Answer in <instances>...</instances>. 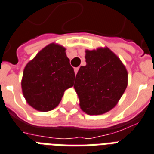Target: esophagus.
<instances>
[{"label":"esophagus","instance_id":"obj_1","mask_svg":"<svg viewBox=\"0 0 154 154\" xmlns=\"http://www.w3.org/2000/svg\"><path fill=\"white\" fill-rule=\"evenodd\" d=\"M78 70H79V68H75L74 69V72H75V74L77 75V72H78Z\"/></svg>","mask_w":154,"mask_h":154}]
</instances>
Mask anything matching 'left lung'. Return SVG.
Masks as SVG:
<instances>
[{"label":"left lung","mask_w":154,"mask_h":154,"mask_svg":"<svg viewBox=\"0 0 154 154\" xmlns=\"http://www.w3.org/2000/svg\"><path fill=\"white\" fill-rule=\"evenodd\" d=\"M85 62L74 84L80 106L88 115L104 114L117 104L126 90V68L109 48L85 51Z\"/></svg>","instance_id":"obj_1"}]
</instances>
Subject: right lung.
Returning <instances> with one entry per match:
<instances>
[{
	"label": "right lung",
	"mask_w": 154,
	"mask_h": 154,
	"mask_svg": "<svg viewBox=\"0 0 154 154\" xmlns=\"http://www.w3.org/2000/svg\"><path fill=\"white\" fill-rule=\"evenodd\" d=\"M75 72L66 56L65 48L51 43L26 64L22 88L29 105L40 111L53 110L65 90L72 87Z\"/></svg>",
	"instance_id": "add662e5"
}]
</instances>
